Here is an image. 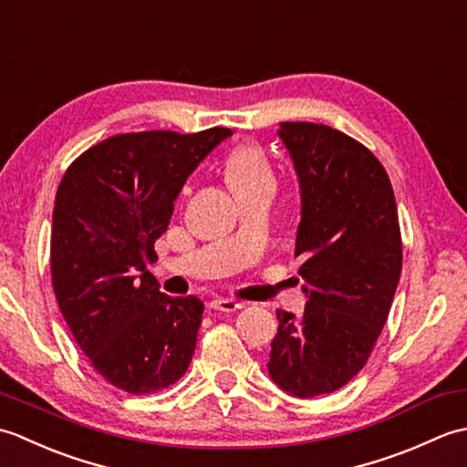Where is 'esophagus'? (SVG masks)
I'll list each match as a JSON object with an SVG mask.
<instances>
[{
	"label": "esophagus",
	"mask_w": 467,
	"mask_h": 467,
	"mask_svg": "<svg viewBox=\"0 0 467 467\" xmlns=\"http://www.w3.org/2000/svg\"><path fill=\"white\" fill-rule=\"evenodd\" d=\"M243 303L241 301H234V299H213L211 301V309L214 311H239L243 309Z\"/></svg>",
	"instance_id": "1"
}]
</instances>
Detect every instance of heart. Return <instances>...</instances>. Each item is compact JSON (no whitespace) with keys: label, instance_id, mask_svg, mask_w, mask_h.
Instances as JSON below:
<instances>
[{"label":"heart","instance_id":"b5f03b06","mask_svg":"<svg viewBox=\"0 0 467 467\" xmlns=\"http://www.w3.org/2000/svg\"><path fill=\"white\" fill-rule=\"evenodd\" d=\"M224 176L236 194L249 192L265 184H275L269 158L254 144H239L226 154Z\"/></svg>","mask_w":467,"mask_h":467}]
</instances>
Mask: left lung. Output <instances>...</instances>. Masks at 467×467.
Instances as JSON below:
<instances>
[{
	"label": "left lung",
	"mask_w": 467,
	"mask_h": 467,
	"mask_svg": "<svg viewBox=\"0 0 467 467\" xmlns=\"http://www.w3.org/2000/svg\"><path fill=\"white\" fill-rule=\"evenodd\" d=\"M301 184L295 256H303L305 313L276 311L266 363L295 398L333 393L363 369L401 275L391 181L369 148L331 126L283 122Z\"/></svg>",
	"instance_id": "obj_1"
}]
</instances>
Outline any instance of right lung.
<instances>
[{
    "mask_svg": "<svg viewBox=\"0 0 467 467\" xmlns=\"http://www.w3.org/2000/svg\"><path fill=\"white\" fill-rule=\"evenodd\" d=\"M231 134H116L57 186L49 265L59 311L94 369L126 393L162 391L192 361L204 303L161 293L146 265L186 178Z\"/></svg>",
    "mask_w": 467,
    "mask_h": 467,
    "instance_id": "obj_1",
    "label": "right lung"
}]
</instances>
